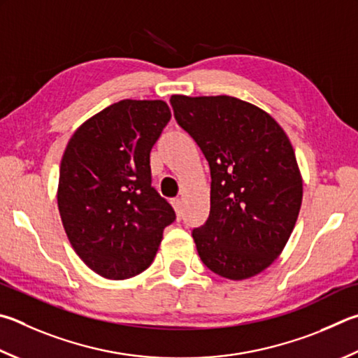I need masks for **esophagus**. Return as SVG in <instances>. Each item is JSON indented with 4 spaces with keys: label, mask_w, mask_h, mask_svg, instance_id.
Returning <instances> with one entry per match:
<instances>
[{
    "label": "esophagus",
    "mask_w": 358,
    "mask_h": 358,
    "mask_svg": "<svg viewBox=\"0 0 358 358\" xmlns=\"http://www.w3.org/2000/svg\"><path fill=\"white\" fill-rule=\"evenodd\" d=\"M172 206L175 208V213H177V216L181 217V211H183V203H181L180 199H173L172 200Z\"/></svg>",
    "instance_id": "esophagus-1"
}]
</instances>
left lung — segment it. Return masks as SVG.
Masks as SVG:
<instances>
[{
  "label": "left lung",
  "mask_w": 358,
  "mask_h": 358,
  "mask_svg": "<svg viewBox=\"0 0 358 358\" xmlns=\"http://www.w3.org/2000/svg\"><path fill=\"white\" fill-rule=\"evenodd\" d=\"M178 125L211 171V208L192 231L208 269L230 280L263 272L287 245L302 205V175L285 129L230 95H172Z\"/></svg>",
  "instance_id": "obj_1"
}]
</instances>
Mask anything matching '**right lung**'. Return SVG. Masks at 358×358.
<instances>
[{
    "label": "right lung",
    "mask_w": 358,
    "mask_h": 358,
    "mask_svg": "<svg viewBox=\"0 0 358 358\" xmlns=\"http://www.w3.org/2000/svg\"><path fill=\"white\" fill-rule=\"evenodd\" d=\"M162 100H120L76 128L62 155L57 208L96 274L125 280L157 255L173 208L152 187L150 150L171 120Z\"/></svg>",
    "instance_id": "right-lung-1"
}]
</instances>
